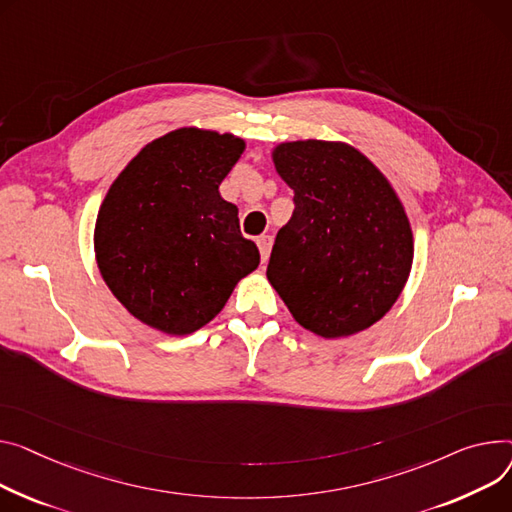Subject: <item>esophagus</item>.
<instances>
[{
	"label": "esophagus",
	"mask_w": 512,
	"mask_h": 512,
	"mask_svg": "<svg viewBox=\"0 0 512 512\" xmlns=\"http://www.w3.org/2000/svg\"><path fill=\"white\" fill-rule=\"evenodd\" d=\"M257 245H259V251H261V261L267 263L269 253H271V245H274V238H271L269 234H263V236H259Z\"/></svg>",
	"instance_id": "esophagus-1"
}]
</instances>
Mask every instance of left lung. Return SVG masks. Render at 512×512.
I'll list each match as a JSON object with an SVG mask.
<instances>
[{"mask_svg": "<svg viewBox=\"0 0 512 512\" xmlns=\"http://www.w3.org/2000/svg\"><path fill=\"white\" fill-rule=\"evenodd\" d=\"M271 160L294 189V214L267 280L294 321L325 339L381 321L414 263L412 224L389 179L346 142H282Z\"/></svg>", "mask_w": 512, "mask_h": 512, "instance_id": "obj_1", "label": "left lung"}]
</instances>
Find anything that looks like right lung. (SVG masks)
<instances>
[{"label":"right lung","instance_id":"right-lung-1","mask_svg":"<svg viewBox=\"0 0 512 512\" xmlns=\"http://www.w3.org/2000/svg\"><path fill=\"white\" fill-rule=\"evenodd\" d=\"M247 144L181 127L146 144L109 187L94 224L100 276L125 309L166 335L208 325L261 257L218 187Z\"/></svg>","mask_w":512,"mask_h":512}]
</instances>
